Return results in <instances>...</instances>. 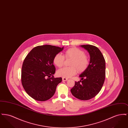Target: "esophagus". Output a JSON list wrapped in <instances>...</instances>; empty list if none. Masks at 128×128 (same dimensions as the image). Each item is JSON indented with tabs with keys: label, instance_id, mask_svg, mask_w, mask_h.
<instances>
[{
	"label": "esophagus",
	"instance_id": "1",
	"mask_svg": "<svg viewBox=\"0 0 128 128\" xmlns=\"http://www.w3.org/2000/svg\"><path fill=\"white\" fill-rule=\"evenodd\" d=\"M62 80L63 81H67L68 80V79L67 78H62Z\"/></svg>",
	"mask_w": 128,
	"mask_h": 128
}]
</instances>
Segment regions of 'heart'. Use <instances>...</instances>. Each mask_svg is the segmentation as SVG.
Instances as JSON below:
<instances>
[{"mask_svg":"<svg viewBox=\"0 0 128 128\" xmlns=\"http://www.w3.org/2000/svg\"><path fill=\"white\" fill-rule=\"evenodd\" d=\"M65 57L67 59H72L70 67H64L57 71V75L63 78H68L75 75L77 71L82 72L87 68L89 65L88 58L85 55V53L82 50L76 48L68 49L64 55L58 54L53 60L55 65L58 68L62 67L65 61Z\"/></svg>","mask_w":128,"mask_h":128,"instance_id":"heart-1","label":"heart"}]
</instances>
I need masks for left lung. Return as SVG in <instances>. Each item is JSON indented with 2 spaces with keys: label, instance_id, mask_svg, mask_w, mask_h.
<instances>
[{
  "label": "left lung",
  "instance_id": "8db88e82",
  "mask_svg": "<svg viewBox=\"0 0 128 128\" xmlns=\"http://www.w3.org/2000/svg\"><path fill=\"white\" fill-rule=\"evenodd\" d=\"M89 53V66L75 82L70 90L73 96L82 100H87L96 96L100 91L105 79L106 62L103 55L97 47L90 44L81 45Z\"/></svg>",
  "mask_w": 128,
  "mask_h": 128
}]
</instances>
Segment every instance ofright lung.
Masks as SVG:
<instances>
[{
    "mask_svg": "<svg viewBox=\"0 0 128 128\" xmlns=\"http://www.w3.org/2000/svg\"><path fill=\"white\" fill-rule=\"evenodd\" d=\"M63 48L48 44L39 46L26 56L22 68L21 80L25 91L31 98L44 101L55 94L62 78L54 77L56 68L53 60Z\"/></svg>",
    "mask_w": 128,
    "mask_h": 128,
    "instance_id": "obj_1",
    "label": "right lung"
}]
</instances>
